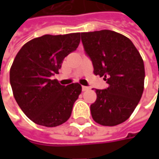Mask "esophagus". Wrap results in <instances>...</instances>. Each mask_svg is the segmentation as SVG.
<instances>
[{
	"mask_svg": "<svg viewBox=\"0 0 159 159\" xmlns=\"http://www.w3.org/2000/svg\"><path fill=\"white\" fill-rule=\"evenodd\" d=\"M89 89V87H86V86H82V91H88Z\"/></svg>",
	"mask_w": 159,
	"mask_h": 159,
	"instance_id": "1",
	"label": "esophagus"
}]
</instances>
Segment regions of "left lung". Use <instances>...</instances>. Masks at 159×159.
I'll use <instances>...</instances> for the list:
<instances>
[{
  "instance_id": "8db88e82",
  "label": "left lung",
  "mask_w": 159,
  "mask_h": 159,
  "mask_svg": "<svg viewBox=\"0 0 159 159\" xmlns=\"http://www.w3.org/2000/svg\"><path fill=\"white\" fill-rule=\"evenodd\" d=\"M81 40L95 75L104 77L109 85L95 89L92 118L102 125H119L129 119L143 93V60L131 40L114 31L81 33Z\"/></svg>"
}]
</instances>
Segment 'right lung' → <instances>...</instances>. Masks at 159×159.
<instances>
[{
    "mask_svg": "<svg viewBox=\"0 0 159 159\" xmlns=\"http://www.w3.org/2000/svg\"><path fill=\"white\" fill-rule=\"evenodd\" d=\"M80 33L46 34L26 42L16 54L9 81L17 104L35 124L54 127L70 117L81 86H62L51 76L57 74L65 57L76 50Z\"/></svg>",
    "mask_w": 159,
    "mask_h": 159,
    "instance_id": "add662e5",
    "label": "right lung"
}]
</instances>
